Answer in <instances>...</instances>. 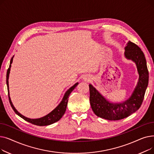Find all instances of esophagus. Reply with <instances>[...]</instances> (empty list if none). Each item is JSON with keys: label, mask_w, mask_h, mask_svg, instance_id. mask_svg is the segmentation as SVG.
<instances>
[{"label": "esophagus", "mask_w": 154, "mask_h": 154, "mask_svg": "<svg viewBox=\"0 0 154 154\" xmlns=\"http://www.w3.org/2000/svg\"><path fill=\"white\" fill-rule=\"evenodd\" d=\"M88 79H89V78H88V79L87 77H85L84 78V80H85V81H87V80H88Z\"/></svg>", "instance_id": "1"}]
</instances>
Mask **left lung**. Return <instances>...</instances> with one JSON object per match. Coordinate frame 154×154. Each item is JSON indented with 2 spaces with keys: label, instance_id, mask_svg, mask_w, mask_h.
Returning <instances> with one entry per match:
<instances>
[{
  "label": "left lung",
  "instance_id": "obj_1",
  "mask_svg": "<svg viewBox=\"0 0 154 154\" xmlns=\"http://www.w3.org/2000/svg\"><path fill=\"white\" fill-rule=\"evenodd\" d=\"M124 48V57L135 63L139 74L138 82L130 97L122 102H111L92 84H89L90 103L93 112L97 116L109 120L124 119L138 110L149 84L147 62L140 48L128 41Z\"/></svg>",
  "mask_w": 154,
  "mask_h": 154
}]
</instances>
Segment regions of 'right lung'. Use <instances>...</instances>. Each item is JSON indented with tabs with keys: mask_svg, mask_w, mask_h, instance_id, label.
<instances>
[{
	"mask_svg": "<svg viewBox=\"0 0 154 154\" xmlns=\"http://www.w3.org/2000/svg\"><path fill=\"white\" fill-rule=\"evenodd\" d=\"M14 55L12 57L11 62H10V66L9 69L7 70V77H6V83H7V90H8V94H9V102L11 105V107L13 109L14 111L15 112L16 114H17L19 116H20L21 118L24 119L25 120L27 121V122L34 124L38 126H45V125H51L52 124H54L56 122L59 121L62 117L63 116V114L66 112L67 106V102L69 100V96L70 94L73 91V90L79 84L78 82L75 83L74 85L72 86L70 88H69V89L65 93L62 100L60 102V103L52 111H51L49 114H48L47 115L41 117V118H38V119H30L28 117H26L25 116H23L22 115L20 112H19L17 109L15 108L14 106V105L11 101V97H10V94H9V74H10V71H11V63L13 62V58H14Z\"/></svg>",
	"mask_w": 154,
	"mask_h": 154,
	"instance_id": "obj_1",
	"label": "right lung"
}]
</instances>
